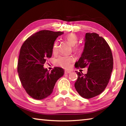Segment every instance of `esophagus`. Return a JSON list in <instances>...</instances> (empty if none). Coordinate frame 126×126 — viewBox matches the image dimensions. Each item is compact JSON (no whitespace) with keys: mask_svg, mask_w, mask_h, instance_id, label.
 I'll return each instance as SVG.
<instances>
[{"mask_svg":"<svg viewBox=\"0 0 126 126\" xmlns=\"http://www.w3.org/2000/svg\"><path fill=\"white\" fill-rule=\"evenodd\" d=\"M64 72H65V74H68V73H71V71H67H67H65Z\"/></svg>","mask_w":126,"mask_h":126,"instance_id":"1","label":"esophagus"}]
</instances>
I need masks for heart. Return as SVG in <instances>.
<instances>
[{"label":"heart","instance_id":"b5f03b06","mask_svg":"<svg viewBox=\"0 0 126 126\" xmlns=\"http://www.w3.org/2000/svg\"><path fill=\"white\" fill-rule=\"evenodd\" d=\"M64 38L69 43L70 45L73 46L74 50L76 51H79L80 50V47L78 46H76V44L77 43L78 38L76 34L72 33H69L68 34L65 35ZM58 50V42L55 41L53 46L52 51L54 54L57 53ZM74 61V59L72 57H68V56H62L60 57L55 61L57 65L61 66L62 67L65 69H68L71 67V63Z\"/></svg>","mask_w":126,"mask_h":126}]
</instances>
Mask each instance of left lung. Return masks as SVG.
I'll return each instance as SVG.
<instances>
[{
    "label": "left lung",
    "instance_id": "obj_1",
    "mask_svg": "<svg viewBox=\"0 0 126 126\" xmlns=\"http://www.w3.org/2000/svg\"><path fill=\"white\" fill-rule=\"evenodd\" d=\"M76 68L88 67L87 74L76 72L78 79L74 84L81 97L89 99L103 92L109 82L113 68L112 51L107 43L95 33H87L84 47Z\"/></svg>",
    "mask_w": 126,
    "mask_h": 126
}]
</instances>
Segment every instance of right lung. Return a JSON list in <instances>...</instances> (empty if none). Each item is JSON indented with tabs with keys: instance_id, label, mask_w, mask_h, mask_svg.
Wrapping results in <instances>:
<instances>
[{
	"instance_id": "add662e5",
	"label": "right lung",
	"mask_w": 126,
	"mask_h": 126,
	"mask_svg": "<svg viewBox=\"0 0 126 126\" xmlns=\"http://www.w3.org/2000/svg\"><path fill=\"white\" fill-rule=\"evenodd\" d=\"M62 32L43 30L32 35L21 47L18 73L23 88L34 99L40 100L50 95L55 83L64 73L63 68L48 71L43 67L46 59L52 55L53 44Z\"/></svg>"
}]
</instances>
